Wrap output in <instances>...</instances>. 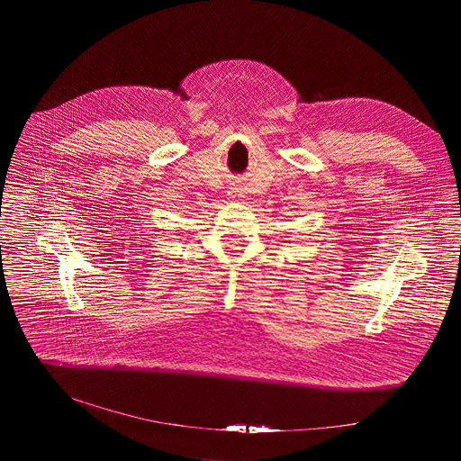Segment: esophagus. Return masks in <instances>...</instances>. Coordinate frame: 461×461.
<instances>
[{"mask_svg": "<svg viewBox=\"0 0 461 461\" xmlns=\"http://www.w3.org/2000/svg\"><path fill=\"white\" fill-rule=\"evenodd\" d=\"M231 199H233V201L242 203V201L246 199V193H244V189H242V187H231Z\"/></svg>", "mask_w": 461, "mask_h": 461, "instance_id": "34e87169", "label": "esophagus"}]
</instances>
